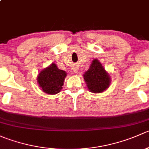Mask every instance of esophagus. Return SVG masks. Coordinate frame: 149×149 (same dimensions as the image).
Segmentation results:
<instances>
[{"label":"esophagus","mask_w":149,"mask_h":149,"mask_svg":"<svg viewBox=\"0 0 149 149\" xmlns=\"http://www.w3.org/2000/svg\"><path fill=\"white\" fill-rule=\"evenodd\" d=\"M73 70L75 73H78V71H79V69H78L77 68H73Z\"/></svg>","instance_id":"esophagus-1"}]
</instances>
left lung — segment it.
Returning <instances> with one entry per match:
<instances>
[{
    "label": "left lung",
    "mask_w": 149,
    "mask_h": 149,
    "mask_svg": "<svg viewBox=\"0 0 149 149\" xmlns=\"http://www.w3.org/2000/svg\"><path fill=\"white\" fill-rule=\"evenodd\" d=\"M83 76L87 88L92 93H102L110 86V76L98 59L93 60Z\"/></svg>",
    "instance_id": "8db88e82"
}]
</instances>
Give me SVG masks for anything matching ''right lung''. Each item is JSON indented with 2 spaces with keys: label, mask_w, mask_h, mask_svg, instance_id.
I'll use <instances>...</instances> for the list:
<instances>
[{
  "label": "right lung",
  "mask_w": 149,
  "mask_h": 149,
  "mask_svg": "<svg viewBox=\"0 0 149 149\" xmlns=\"http://www.w3.org/2000/svg\"><path fill=\"white\" fill-rule=\"evenodd\" d=\"M66 76L65 71L59 69L56 64L52 63L40 71L37 82L43 92L54 95L61 91Z\"/></svg>",
  "instance_id": "add662e5"
}]
</instances>
